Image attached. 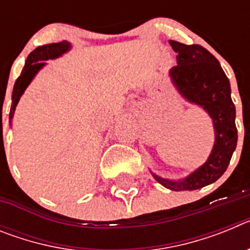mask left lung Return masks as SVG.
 Listing matches in <instances>:
<instances>
[{
	"instance_id": "8db88e82",
	"label": "left lung",
	"mask_w": 250,
	"mask_h": 250,
	"mask_svg": "<svg viewBox=\"0 0 250 250\" xmlns=\"http://www.w3.org/2000/svg\"><path fill=\"white\" fill-rule=\"evenodd\" d=\"M169 43L178 52V65L170 70V77L184 98L209 112L215 129V144L207 163L182 182L154 178L170 190H196L216 182L228 167L238 141L235 106L228 77L214 55L200 45H184L173 40Z\"/></svg>"
}]
</instances>
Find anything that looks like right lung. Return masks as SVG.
Listing matches in <instances>:
<instances>
[{"mask_svg":"<svg viewBox=\"0 0 250 250\" xmlns=\"http://www.w3.org/2000/svg\"><path fill=\"white\" fill-rule=\"evenodd\" d=\"M68 48H70V43L66 42V41H61V42L57 43H48V45L39 46V47L35 48L28 55L25 67H23L21 75H20V77L15 83V86H13L12 105H11L10 110V123L12 120L13 112H15V109H16V105L19 103L20 98H21L22 92L25 91V89L28 86V83H31V80L34 79L36 72L45 65V62H42V60L56 59L60 55L65 54Z\"/></svg>","mask_w":250,"mask_h":250,"instance_id":"1","label":"right lung"}]
</instances>
